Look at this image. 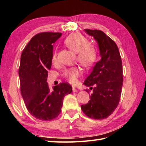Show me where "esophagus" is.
<instances>
[{
  "label": "esophagus",
  "mask_w": 146,
  "mask_h": 146,
  "mask_svg": "<svg viewBox=\"0 0 146 146\" xmlns=\"http://www.w3.org/2000/svg\"><path fill=\"white\" fill-rule=\"evenodd\" d=\"M72 90H73V93H77L78 92V90H76V89H75V88H73Z\"/></svg>",
  "instance_id": "esophagus-1"
}]
</instances>
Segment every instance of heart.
<instances>
[{
    "label": "heart",
    "instance_id": "b5f03b06",
    "mask_svg": "<svg viewBox=\"0 0 146 146\" xmlns=\"http://www.w3.org/2000/svg\"><path fill=\"white\" fill-rule=\"evenodd\" d=\"M66 46L76 53L77 60L84 67L89 68L97 61V49L93 44L88 43V38L78 33L69 35L64 40ZM53 62L56 61V54L54 53ZM80 70L77 67H72L64 70L63 76L71 84H74L80 75Z\"/></svg>",
    "mask_w": 146,
    "mask_h": 146
}]
</instances>
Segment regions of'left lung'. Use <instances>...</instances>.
Here are the masks:
<instances>
[{
	"mask_svg": "<svg viewBox=\"0 0 146 146\" xmlns=\"http://www.w3.org/2000/svg\"><path fill=\"white\" fill-rule=\"evenodd\" d=\"M84 31L97 41L101 59L84 82L93 89V93L90 100L81 106V109L88 117L104 119L112 114L119 103L123 85L122 60L117 44L106 33L97 29Z\"/></svg>",
	"mask_w": 146,
	"mask_h": 146,
	"instance_id": "obj_1",
	"label": "left lung"
}]
</instances>
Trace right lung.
I'll return each mask as SVG.
<instances>
[{
	"mask_svg": "<svg viewBox=\"0 0 146 146\" xmlns=\"http://www.w3.org/2000/svg\"><path fill=\"white\" fill-rule=\"evenodd\" d=\"M61 35V33L52 32L36 34L21 55L19 75L22 97L29 113L40 120L50 121L57 117L64 97L72 92L69 84L61 83L51 91L47 82L52 62L53 44Z\"/></svg>",
	"mask_w": 146,
	"mask_h": 146,
	"instance_id": "right-lung-1",
	"label": "right lung"
}]
</instances>
